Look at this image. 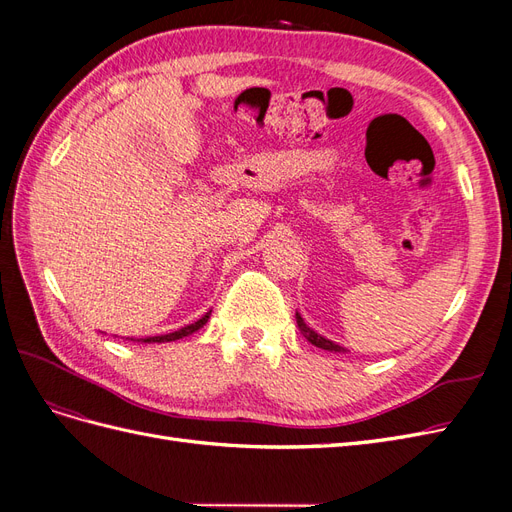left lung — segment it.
Instances as JSON below:
<instances>
[{
  "instance_id": "8db88e82",
  "label": "left lung",
  "mask_w": 512,
  "mask_h": 512,
  "mask_svg": "<svg viewBox=\"0 0 512 512\" xmlns=\"http://www.w3.org/2000/svg\"><path fill=\"white\" fill-rule=\"evenodd\" d=\"M297 324H299V331L305 335L307 342H312L314 346H318V348H322V350H331V352H342V350H344L342 346L333 344L331 339H324V337H322V335H318L314 329H309L307 324L303 322V318H301V314H299V312H297Z\"/></svg>"
}]
</instances>
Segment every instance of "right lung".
<instances>
[{"mask_svg":"<svg viewBox=\"0 0 512 512\" xmlns=\"http://www.w3.org/2000/svg\"><path fill=\"white\" fill-rule=\"evenodd\" d=\"M209 316H211V312H207L203 318L200 320H196L194 324H188V327H183V329H179V331H175V333H168V335H156V337H147V339H143V342H156V344H162V342H175V339H181V337H188V335H192L194 331H198L200 327H203V324H207V320H209Z\"/></svg>","mask_w":512,"mask_h":512,"instance_id":"obj_1","label":"right lung"}]
</instances>
